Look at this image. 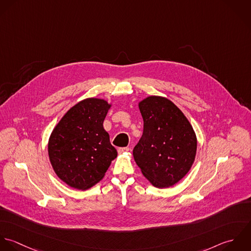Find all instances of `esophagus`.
<instances>
[{
    "label": "esophagus",
    "mask_w": 251,
    "mask_h": 251,
    "mask_svg": "<svg viewBox=\"0 0 251 251\" xmlns=\"http://www.w3.org/2000/svg\"><path fill=\"white\" fill-rule=\"evenodd\" d=\"M129 151H130L129 148H120V149L117 150L119 154H122V153H124V152H128Z\"/></svg>",
    "instance_id": "1"
}]
</instances>
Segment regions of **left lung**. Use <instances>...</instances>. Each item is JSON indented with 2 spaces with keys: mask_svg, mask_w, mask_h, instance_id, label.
I'll return each mask as SVG.
<instances>
[{
  "mask_svg": "<svg viewBox=\"0 0 251 251\" xmlns=\"http://www.w3.org/2000/svg\"><path fill=\"white\" fill-rule=\"evenodd\" d=\"M144 133L133 151L143 175L158 188L178 182L191 169L197 138L183 112L167 98L150 96L139 102Z\"/></svg>",
  "mask_w": 251,
  "mask_h": 251,
  "instance_id": "obj_1",
  "label": "left lung"
}]
</instances>
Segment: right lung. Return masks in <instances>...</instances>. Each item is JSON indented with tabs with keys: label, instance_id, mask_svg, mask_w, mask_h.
<instances>
[{
	"label": "right lung",
	"instance_id": "right-lung-1",
	"mask_svg": "<svg viewBox=\"0 0 251 251\" xmlns=\"http://www.w3.org/2000/svg\"><path fill=\"white\" fill-rule=\"evenodd\" d=\"M111 104L88 98L71 107L51 133L49 156L58 177L69 186L86 190L104 176L117 151L102 123Z\"/></svg>",
	"mask_w": 251,
	"mask_h": 251
}]
</instances>
